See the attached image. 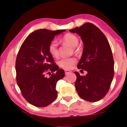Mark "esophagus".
Returning a JSON list of instances; mask_svg holds the SVG:
<instances>
[{"instance_id":"34e87169","label":"esophagus","mask_w":127,"mask_h":127,"mask_svg":"<svg viewBox=\"0 0 127 127\" xmlns=\"http://www.w3.org/2000/svg\"><path fill=\"white\" fill-rule=\"evenodd\" d=\"M70 72H71V71H70V70H65V75L68 74L69 73H70Z\"/></svg>"}]
</instances>
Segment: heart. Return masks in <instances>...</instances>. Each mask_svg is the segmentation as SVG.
<instances>
[{"label": "heart", "instance_id": "1", "mask_svg": "<svg viewBox=\"0 0 127 127\" xmlns=\"http://www.w3.org/2000/svg\"><path fill=\"white\" fill-rule=\"evenodd\" d=\"M63 41L72 47H76L78 44V38L76 35L71 33H67L63 36ZM49 51L51 56L54 57H57L59 55L58 44L55 41H51L49 45ZM76 60L73 58H62L59 60L58 64L61 67L65 69H70L72 68L73 65L76 63Z\"/></svg>", "mask_w": 127, "mask_h": 127}]
</instances>
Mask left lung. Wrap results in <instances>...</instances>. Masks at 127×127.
Segmentation results:
<instances>
[{
	"label": "left lung",
	"mask_w": 127,
	"mask_h": 127,
	"mask_svg": "<svg viewBox=\"0 0 127 127\" xmlns=\"http://www.w3.org/2000/svg\"><path fill=\"white\" fill-rule=\"evenodd\" d=\"M69 31L81 36L83 50L77 66L87 72L85 76L74 72L77 91L83 100L98 101L107 93L114 74V62L108 40L97 27L89 22Z\"/></svg>",
	"instance_id": "8db88e82"
}]
</instances>
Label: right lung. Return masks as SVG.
I'll use <instances>...</instances> for the list:
<instances>
[{
	"label": "right lung",
	"mask_w": 127,
	"mask_h": 127,
	"mask_svg": "<svg viewBox=\"0 0 127 127\" xmlns=\"http://www.w3.org/2000/svg\"><path fill=\"white\" fill-rule=\"evenodd\" d=\"M65 31L36 30L27 36L18 51L16 62L17 83L23 97L33 106H46L57 97L56 85L65 73L55 64L48 48L55 36ZM51 72L55 73L50 77L45 76Z\"/></svg>",
	"instance_id": "1"
}]
</instances>
